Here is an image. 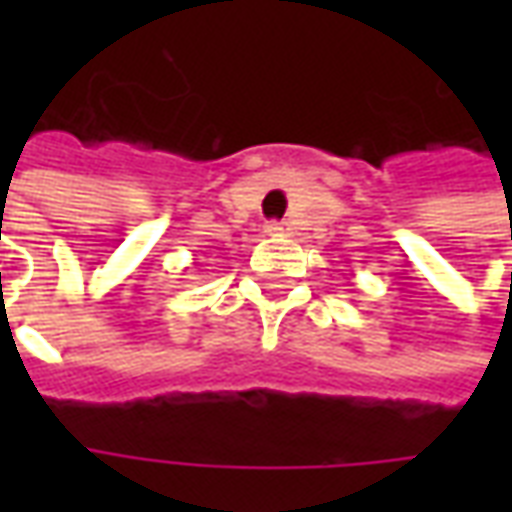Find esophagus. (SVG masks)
I'll return each mask as SVG.
<instances>
[{
  "instance_id": "esophagus-1",
  "label": "esophagus",
  "mask_w": 512,
  "mask_h": 512,
  "mask_svg": "<svg viewBox=\"0 0 512 512\" xmlns=\"http://www.w3.org/2000/svg\"><path fill=\"white\" fill-rule=\"evenodd\" d=\"M263 233L282 235V233H285V227H282V224H279V222H266V227H263Z\"/></svg>"
}]
</instances>
